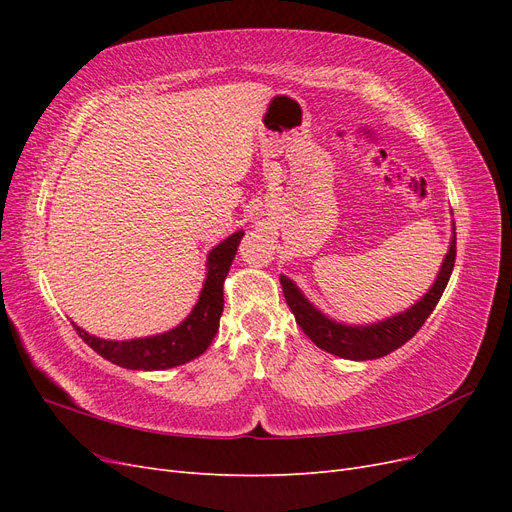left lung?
Masks as SVG:
<instances>
[{"label":"left lung","mask_w":512,"mask_h":512,"mask_svg":"<svg viewBox=\"0 0 512 512\" xmlns=\"http://www.w3.org/2000/svg\"><path fill=\"white\" fill-rule=\"evenodd\" d=\"M455 256H457V237L453 235L451 250H448L442 262L438 280L431 286V290L425 294V297L414 307H410L408 312L397 314L378 324H369V327H346V324L329 320L303 297L299 288L294 286L288 277L282 275L280 282H282L286 303L292 309L294 318H297V324L318 348L327 350L335 356H342V359L369 361V359H380V356L391 354L399 346H404L408 339H412L418 333V329L423 327L425 320L433 312V307L438 305L448 280H451Z\"/></svg>","instance_id":"8db88e82"}]
</instances>
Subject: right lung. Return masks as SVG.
<instances>
[{"label":"right lung","instance_id":"add662e5","mask_svg":"<svg viewBox=\"0 0 512 512\" xmlns=\"http://www.w3.org/2000/svg\"><path fill=\"white\" fill-rule=\"evenodd\" d=\"M241 237L243 232H235L218 247H213L209 254V273L200 299L194 305L192 314L177 329L156 337L130 339V342H108V339L89 335L74 324L76 333L106 361L126 369H168L196 359L209 348L211 339L218 333L220 316L224 312L222 286L232 260H235Z\"/></svg>","mask_w":512,"mask_h":512}]
</instances>
